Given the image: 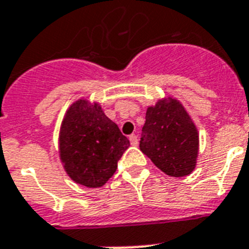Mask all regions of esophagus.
<instances>
[{"label": "esophagus", "mask_w": 249, "mask_h": 249, "mask_svg": "<svg viewBox=\"0 0 249 249\" xmlns=\"http://www.w3.org/2000/svg\"><path fill=\"white\" fill-rule=\"evenodd\" d=\"M129 140H130V144L133 146H137L139 144V140H138V137L135 134H131L130 137H129Z\"/></svg>", "instance_id": "34e87169"}]
</instances>
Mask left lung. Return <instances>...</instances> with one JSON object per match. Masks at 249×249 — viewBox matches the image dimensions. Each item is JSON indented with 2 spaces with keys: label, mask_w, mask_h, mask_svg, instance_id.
I'll return each instance as SVG.
<instances>
[{
  "label": "left lung",
  "mask_w": 249,
  "mask_h": 249,
  "mask_svg": "<svg viewBox=\"0 0 249 249\" xmlns=\"http://www.w3.org/2000/svg\"><path fill=\"white\" fill-rule=\"evenodd\" d=\"M140 150L169 177L189 176L196 169L199 133L178 99L168 96L148 107Z\"/></svg>",
  "instance_id": "obj_1"
}]
</instances>
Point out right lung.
<instances>
[{"label": "right lung", "instance_id": "add662e5", "mask_svg": "<svg viewBox=\"0 0 249 249\" xmlns=\"http://www.w3.org/2000/svg\"><path fill=\"white\" fill-rule=\"evenodd\" d=\"M129 145L127 138L96 101L77 99L65 112L59 131V157L66 174L77 184L103 187L114 176Z\"/></svg>", "mask_w": 249, "mask_h": 249}]
</instances>
